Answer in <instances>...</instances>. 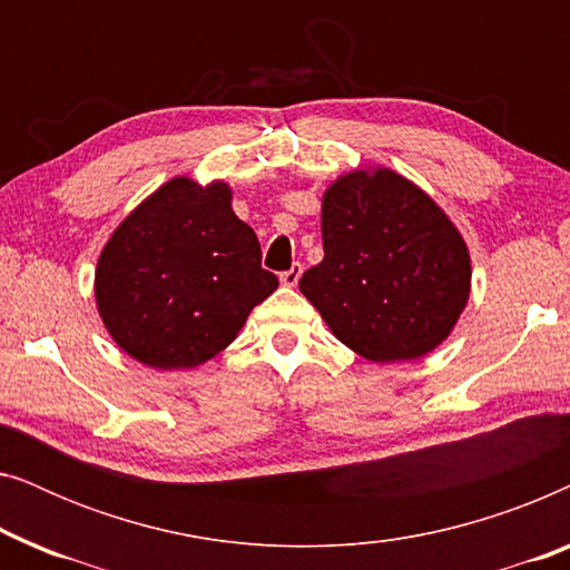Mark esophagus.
<instances>
[{"label":"esophagus","mask_w":570,"mask_h":570,"mask_svg":"<svg viewBox=\"0 0 570 570\" xmlns=\"http://www.w3.org/2000/svg\"><path fill=\"white\" fill-rule=\"evenodd\" d=\"M301 275H303V267H301V264H293L291 269H287V272H283V275H279V283H283L285 287H295V285H298Z\"/></svg>","instance_id":"1"}]
</instances>
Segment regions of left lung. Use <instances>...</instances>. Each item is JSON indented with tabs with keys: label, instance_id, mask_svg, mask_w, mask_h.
Instances as JSON below:
<instances>
[{
	"label": "left lung",
	"instance_id": "8db88e82",
	"mask_svg": "<svg viewBox=\"0 0 570 570\" xmlns=\"http://www.w3.org/2000/svg\"><path fill=\"white\" fill-rule=\"evenodd\" d=\"M324 259L301 293L371 363L433 353L466 308L472 259L431 194L386 166L347 170L322 197Z\"/></svg>",
	"mask_w": 570,
	"mask_h": 570
}]
</instances>
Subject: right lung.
Wrapping results in <instances>:
<instances>
[{
  "label": "right lung",
  "instance_id": "add662e5",
  "mask_svg": "<svg viewBox=\"0 0 570 570\" xmlns=\"http://www.w3.org/2000/svg\"><path fill=\"white\" fill-rule=\"evenodd\" d=\"M220 178L174 176L139 202L106 240L96 306L129 357L155 371L213 361L254 306L277 291L256 233L233 213Z\"/></svg>",
  "mask_w": 570,
  "mask_h": 570
}]
</instances>
